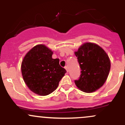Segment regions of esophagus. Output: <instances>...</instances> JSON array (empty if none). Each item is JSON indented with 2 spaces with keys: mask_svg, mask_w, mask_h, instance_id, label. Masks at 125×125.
I'll return each instance as SVG.
<instances>
[{
  "mask_svg": "<svg viewBox=\"0 0 125 125\" xmlns=\"http://www.w3.org/2000/svg\"><path fill=\"white\" fill-rule=\"evenodd\" d=\"M64 68H65V69L66 70L67 72H68V71H69V70H68V67H67V66H65V67H64Z\"/></svg>",
  "mask_w": 125,
  "mask_h": 125,
  "instance_id": "1",
  "label": "esophagus"
}]
</instances>
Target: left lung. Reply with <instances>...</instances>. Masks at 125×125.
Segmentation results:
<instances>
[{"label": "left lung", "instance_id": "8db88e82", "mask_svg": "<svg viewBox=\"0 0 125 125\" xmlns=\"http://www.w3.org/2000/svg\"><path fill=\"white\" fill-rule=\"evenodd\" d=\"M81 69L76 86L82 91L91 93L99 89L106 81L110 62L105 51L97 44L85 43L74 52Z\"/></svg>", "mask_w": 125, "mask_h": 125}]
</instances>
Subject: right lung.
Returning <instances> with one entry per match:
<instances>
[{
	"mask_svg": "<svg viewBox=\"0 0 125 125\" xmlns=\"http://www.w3.org/2000/svg\"><path fill=\"white\" fill-rule=\"evenodd\" d=\"M53 52L44 44L35 46L27 53L21 65L23 78L29 89L41 96L54 91L66 72L59 59H52Z\"/></svg>",
	"mask_w": 125,
	"mask_h": 125,
	"instance_id": "1",
	"label": "right lung"
}]
</instances>
